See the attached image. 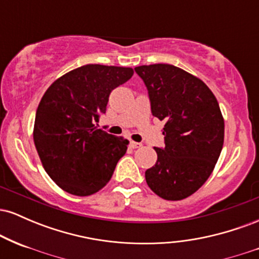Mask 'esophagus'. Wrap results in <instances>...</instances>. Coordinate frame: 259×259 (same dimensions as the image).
Wrapping results in <instances>:
<instances>
[{"instance_id": "34e87169", "label": "esophagus", "mask_w": 259, "mask_h": 259, "mask_svg": "<svg viewBox=\"0 0 259 259\" xmlns=\"http://www.w3.org/2000/svg\"><path fill=\"white\" fill-rule=\"evenodd\" d=\"M142 146L141 142H135V141H130V147L133 148H140Z\"/></svg>"}]
</instances>
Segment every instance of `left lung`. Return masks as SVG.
<instances>
[{"label":"left lung","mask_w":259,"mask_h":259,"mask_svg":"<svg viewBox=\"0 0 259 259\" xmlns=\"http://www.w3.org/2000/svg\"><path fill=\"white\" fill-rule=\"evenodd\" d=\"M146 85L153 117L164 120V147L145 173L154 194L169 201L189 197L206 183L221 156L224 119L202 80L170 64L136 67Z\"/></svg>","instance_id":"8db88e82"}]
</instances>
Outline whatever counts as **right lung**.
Segmentation results:
<instances>
[{"label": "right lung", "mask_w": 259, "mask_h": 259, "mask_svg": "<svg viewBox=\"0 0 259 259\" xmlns=\"http://www.w3.org/2000/svg\"><path fill=\"white\" fill-rule=\"evenodd\" d=\"M133 74L132 68L82 65L45 92L35 115L34 142L46 173L64 191L89 196L111 180L129 141L96 124L113 89Z\"/></svg>", "instance_id": "add662e5"}]
</instances>
